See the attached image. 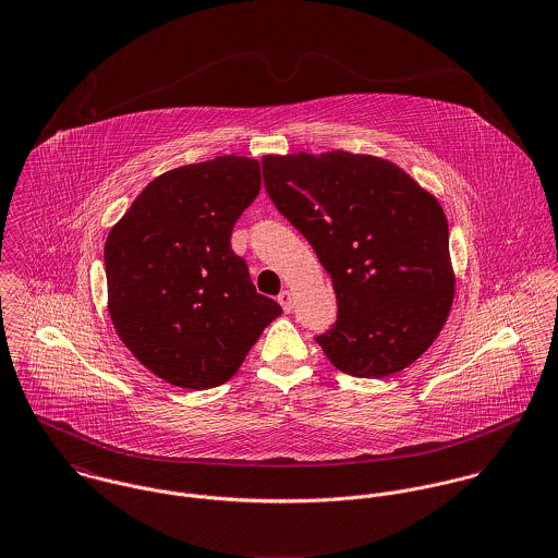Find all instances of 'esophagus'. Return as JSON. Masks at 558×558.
<instances>
[{"label": "esophagus", "instance_id": "34e87169", "mask_svg": "<svg viewBox=\"0 0 558 558\" xmlns=\"http://www.w3.org/2000/svg\"><path fill=\"white\" fill-rule=\"evenodd\" d=\"M278 302H280V306H282V310H284L287 314L293 310V295H291L289 291H282V293L278 295Z\"/></svg>", "mask_w": 558, "mask_h": 558}]
</instances>
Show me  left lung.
Here are the masks:
<instances>
[{"instance_id":"obj_1","label":"left lung","mask_w":558,"mask_h":558,"mask_svg":"<svg viewBox=\"0 0 558 558\" xmlns=\"http://www.w3.org/2000/svg\"><path fill=\"white\" fill-rule=\"evenodd\" d=\"M276 209L331 278L338 320L316 336L351 376L404 371L433 344L453 302L449 229L430 192L389 160L349 154L263 156Z\"/></svg>"}]
</instances>
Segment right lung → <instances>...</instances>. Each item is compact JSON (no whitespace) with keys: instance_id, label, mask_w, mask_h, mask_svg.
Listing matches in <instances>:
<instances>
[{"instance_id":"right-lung-1","label":"right lung","mask_w":558,"mask_h":558,"mask_svg":"<svg viewBox=\"0 0 558 558\" xmlns=\"http://www.w3.org/2000/svg\"><path fill=\"white\" fill-rule=\"evenodd\" d=\"M260 190V165L218 156L162 173L105 244L109 314L130 353L186 389L227 383L282 308L256 293L231 248Z\"/></svg>"}]
</instances>
